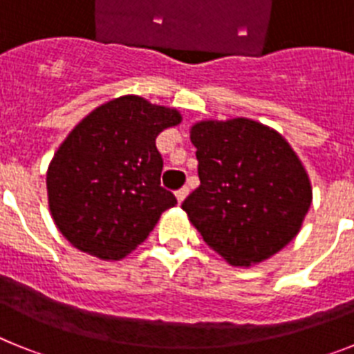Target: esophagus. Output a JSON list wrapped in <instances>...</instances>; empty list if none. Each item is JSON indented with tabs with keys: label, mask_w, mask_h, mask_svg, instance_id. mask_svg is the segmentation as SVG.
Masks as SVG:
<instances>
[{
	"label": "esophagus",
	"mask_w": 354,
	"mask_h": 354,
	"mask_svg": "<svg viewBox=\"0 0 354 354\" xmlns=\"http://www.w3.org/2000/svg\"><path fill=\"white\" fill-rule=\"evenodd\" d=\"M187 193H189V189H187V187H180V189H177V192H175V196H177V202H179V204H183L184 198L187 196Z\"/></svg>",
	"instance_id": "34e87169"
}]
</instances>
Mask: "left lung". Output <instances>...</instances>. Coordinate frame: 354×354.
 <instances>
[{
  "instance_id": "left-lung-1",
  "label": "left lung",
  "mask_w": 354,
  "mask_h": 354,
  "mask_svg": "<svg viewBox=\"0 0 354 354\" xmlns=\"http://www.w3.org/2000/svg\"><path fill=\"white\" fill-rule=\"evenodd\" d=\"M200 186L183 202L209 248L252 266L289 245L312 204L310 179L282 134L250 118L192 127Z\"/></svg>"
}]
</instances>
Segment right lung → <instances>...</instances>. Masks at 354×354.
<instances>
[{"label": "right lung", "mask_w": 354, "mask_h": 354, "mask_svg": "<svg viewBox=\"0 0 354 354\" xmlns=\"http://www.w3.org/2000/svg\"><path fill=\"white\" fill-rule=\"evenodd\" d=\"M180 120L177 109L124 95L93 109L68 133L49 162L46 184L53 220L72 246L120 261L177 204L161 187L156 138Z\"/></svg>", "instance_id": "obj_1"}]
</instances>
